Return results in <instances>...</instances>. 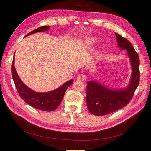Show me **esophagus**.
I'll use <instances>...</instances> for the list:
<instances>
[{
	"mask_svg": "<svg viewBox=\"0 0 151 151\" xmlns=\"http://www.w3.org/2000/svg\"><path fill=\"white\" fill-rule=\"evenodd\" d=\"M86 77L84 74H79V76H77V80L79 81H81V82H84L86 81Z\"/></svg>",
	"mask_w": 151,
	"mask_h": 151,
	"instance_id": "34e87169",
	"label": "esophagus"
}]
</instances>
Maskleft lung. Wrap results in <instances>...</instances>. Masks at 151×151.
<instances>
[{
  "instance_id": "obj_1",
  "label": "left lung",
  "mask_w": 151,
  "mask_h": 151,
  "mask_svg": "<svg viewBox=\"0 0 151 151\" xmlns=\"http://www.w3.org/2000/svg\"><path fill=\"white\" fill-rule=\"evenodd\" d=\"M118 47L126 49L130 59L132 74L129 86L125 90L112 91L96 81L87 83L86 101L89 111L97 116H103L115 112L129 104L134 96L140 81V60L137 53L131 43L115 33Z\"/></svg>"
}]
</instances>
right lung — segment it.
Wrapping results in <instances>:
<instances>
[{"label": "right lung", "instance_id": "obj_1", "mask_svg": "<svg viewBox=\"0 0 151 151\" xmlns=\"http://www.w3.org/2000/svg\"><path fill=\"white\" fill-rule=\"evenodd\" d=\"M50 26H43L31 31L26 36L37 32H42L49 29ZM25 36V37H26ZM12 77L16 89L22 99L31 106L40 110L45 111H52L56 109L60 105L64 96L66 89L73 83V79L67 81L58 89L48 93H36L26 86L18 76L14 67V58L11 67Z\"/></svg>", "mask_w": 151, "mask_h": 151}]
</instances>
